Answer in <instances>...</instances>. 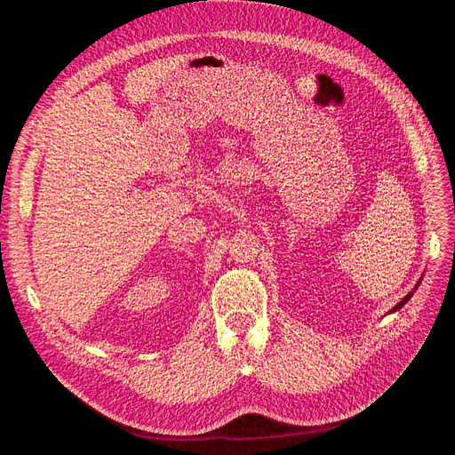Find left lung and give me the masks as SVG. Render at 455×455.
Wrapping results in <instances>:
<instances>
[{"mask_svg": "<svg viewBox=\"0 0 455 455\" xmlns=\"http://www.w3.org/2000/svg\"><path fill=\"white\" fill-rule=\"evenodd\" d=\"M419 283H421V281H418V284H416V286H414V291H416V288H418V286H419ZM414 291H411V292H410V294H406V298H403V299H401V301H398V304H396V306H395V307H393V309H391V313H393V311H398V309H401V307H403V306H404V304H406V301H408V299H410V298H411V296H414Z\"/></svg>", "mask_w": 455, "mask_h": 455, "instance_id": "left-lung-1", "label": "left lung"}]
</instances>
